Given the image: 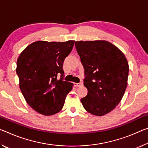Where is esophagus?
Here are the masks:
<instances>
[{
	"mask_svg": "<svg viewBox=\"0 0 148 148\" xmlns=\"http://www.w3.org/2000/svg\"><path fill=\"white\" fill-rule=\"evenodd\" d=\"M82 83L80 82V83H74V86L75 87H80L82 86Z\"/></svg>",
	"mask_w": 148,
	"mask_h": 148,
	"instance_id": "obj_1",
	"label": "esophagus"
}]
</instances>
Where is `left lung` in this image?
<instances>
[{"label": "left lung", "instance_id": "left-lung-1", "mask_svg": "<svg viewBox=\"0 0 148 148\" xmlns=\"http://www.w3.org/2000/svg\"><path fill=\"white\" fill-rule=\"evenodd\" d=\"M84 69L88 95L81 99L87 111L103 116L112 111L125 94L129 66L123 52L107 41H76Z\"/></svg>", "mask_w": 148, "mask_h": 148}]
</instances>
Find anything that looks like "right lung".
Masks as SVG:
<instances>
[{"label": "right lung", "mask_w": 148, "mask_h": 148, "mask_svg": "<svg viewBox=\"0 0 148 148\" xmlns=\"http://www.w3.org/2000/svg\"><path fill=\"white\" fill-rule=\"evenodd\" d=\"M74 41H37L28 45L17 60L20 88L27 104L39 113L53 115L63 107L74 84L62 79V62ZM62 74L60 80L57 75Z\"/></svg>", "instance_id": "add662e5"}]
</instances>
